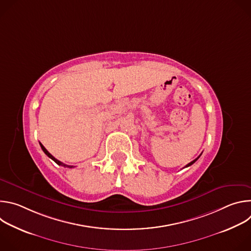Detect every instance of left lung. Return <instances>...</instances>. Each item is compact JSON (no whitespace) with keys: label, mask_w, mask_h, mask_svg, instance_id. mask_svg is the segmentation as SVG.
<instances>
[{"label":"left lung","mask_w":251,"mask_h":251,"mask_svg":"<svg viewBox=\"0 0 251 251\" xmlns=\"http://www.w3.org/2000/svg\"><path fill=\"white\" fill-rule=\"evenodd\" d=\"M201 155H200V156H199V157H198V158H197V159H195V160H194V161H192V162H191V163H189V164H188V165H186V167H185V168H187V167H190V166H192V165H193V164H194V163H195V162H196V161H197V160H198V159H199V158H200V157H201Z\"/></svg>","instance_id":"left-lung-1"}]
</instances>
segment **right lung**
I'll return each mask as SVG.
<instances>
[{
  "label": "right lung",
  "mask_w": 251,
  "mask_h": 251,
  "mask_svg": "<svg viewBox=\"0 0 251 251\" xmlns=\"http://www.w3.org/2000/svg\"><path fill=\"white\" fill-rule=\"evenodd\" d=\"M40 145H41V147H42L43 151L45 152V154H46V155H47L49 158H50L52 161H54V162H55L57 165H59V166H62V167H64V168H69V169H71V168H75V166H69V165H65V164H63L62 162L58 161L57 159H55V158H54V157H53V156H52V155H51V154H50V152H49V151H48V150H47V149L44 147V145L42 144V143H40Z\"/></svg>",
  "instance_id": "right-lung-1"
}]
</instances>
